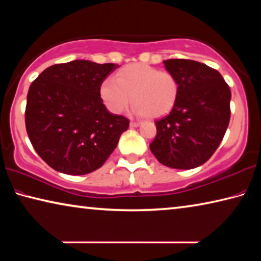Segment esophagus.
I'll list each match as a JSON object with an SVG mask.
<instances>
[{
    "label": "esophagus",
    "mask_w": 261,
    "mask_h": 261,
    "mask_svg": "<svg viewBox=\"0 0 261 261\" xmlns=\"http://www.w3.org/2000/svg\"><path fill=\"white\" fill-rule=\"evenodd\" d=\"M140 124V122H135V121H132V122H130V126H132V127H136V126H138Z\"/></svg>",
    "instance_id": "obj_1"
}]
</instances>
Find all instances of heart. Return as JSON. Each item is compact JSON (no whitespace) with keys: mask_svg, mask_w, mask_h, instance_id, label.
Instances as JSON below:
<instances>
[{"mask_svg":"<svg viewBox=\"0 0 261 261\" xmlns=\"http://www.w3.org/2000/svg\"><path fill=\"white\" fill-rule=\"evenodd\" d=\"M101 97L107 108L121 114L132 100L137 115L156 118L174 107L179 82L172 73L146 64H132L107 77L101 85Z\"/></svg>","mask_w":261,"mask_h":261,"instance_id":"b5f03b06","label":"heart"}]
</instances>
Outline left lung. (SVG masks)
Here are the masks:
<instances>
[{
  "label": "left lung",
  "instance_id": "obj_1",
  "mask_svg": "<svg viewBox=\"0 0 261 261\" xmlns=\"http://www.w3.org/2000/svg\"><path fill=\"white\" fill-rule=\"evenodd\" d=\"M165 67L179 82V95L167 116L156 119L150 150L160 164L190 169L203 165L220 146L230 122L231 90L209 66L168 59Z\"/></svg>",
  "mask_w": 261,
  "mask_h": 261
}]
</instances>
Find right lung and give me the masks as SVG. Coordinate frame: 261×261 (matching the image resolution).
Returning a JSON list of instances; mask_svg holds the SVG:
<instances>
[{"instance_id":"right-lung-1","label":"right lung","mask_w":261,"mask_h":261,"mask_svg":"<svg viewBox=\"0 0 261 261\" xmlns=\"http://www.w3.org/2000/svg\"><path fill=\"white\" fill-rule=\"evenodd\" d=\"M114 64L73 60L49 66L28 92L29 139L49 167L69 175L100 168L117 146L130 121L107 110L102 82Z\"/></svg>"}]
</instances>
